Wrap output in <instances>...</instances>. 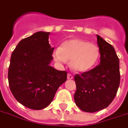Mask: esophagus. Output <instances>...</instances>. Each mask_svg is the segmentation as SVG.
I'll use <instances>...</instances> for the list:
<instances>
[{"label": "esophagus", "mask_w": 128, "mask_h": 128, "mask_svg": "<svg viewBox=\"0 0 128 128\" xmlns=\"http://www.w3.org/2000/svg\"><path fill=\"white\" fill-rule=\"evenodd\" d=\"M74 78V77H73V76L71 74H68V80H72V79Z\"/></svg>", "instance_id": "obj_1"}]
</instances>
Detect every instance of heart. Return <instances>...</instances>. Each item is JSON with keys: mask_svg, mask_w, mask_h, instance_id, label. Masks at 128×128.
<instances>
[{"mask_svg": "<svg viewBox=\"0 0 128 128\" xmlns=\"http://www.w3.org/2000/svg\"><path fill=\"white\" fill-rule=\"evenodd\" d=\"M54 59L59 63L70 60L72 71L85 73L94 68L100 58V50L96 45L87 40L74 38L65 41L53 54Z\"/></svg>", "mask_w": 128, "mask_h": 128, "instance_id": "1", "label": "heart"}]
</instances>
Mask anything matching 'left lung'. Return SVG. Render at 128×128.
Segmentation results:
<instances>
[{"mask_svg":"<svg viewBox=\"0 0 128 128\" xmlns=\"http://www.w3.org/2000/svg\"><path fill=\"white\" fill-rule=\"evenodd\" d=\"M100 61L92 70L76 74L75 102L82 111L94 113L106 108L116 96L120 83V60L112 45L97 35Z\"/></svg>","mask_w":128,"mask_h":128,"instance_id":"1","label":"left lung"}]
</instances>
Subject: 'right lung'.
Instances as JSON below:
<instances>
[{
  "label": "right lung",
  "instance_id": "1",
  "mask_svg": "<svg viewBox=\"0 0 128 128\" xmlns=\"http://www.w3.org/2000/svg\"><path fill=\"white\" fill-rule=\"evenodd\" d=\"M50 32H38L22 40L13 50L8 68V84L20 103L40 110L52 101L68 73L50 66L54 48L48 42Z\"/></svg>",
  "mask_w": 128,
  "mask_h": 128
}]
</instances>
